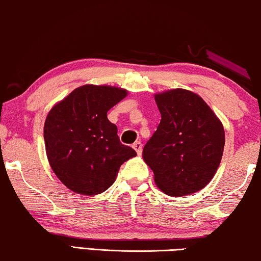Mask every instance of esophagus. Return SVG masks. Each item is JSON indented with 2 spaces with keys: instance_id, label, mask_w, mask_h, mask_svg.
<instances>
[{
  "instance_id": "obj_1",
  "label": "esophagus",
  "mask_w": 261,
  "mask_h": 261,
  "mask_svg": "<svg viewBox=\"0 0 261 261\" xmlns=\"http://www.w3.org/2000/svg\"><path fill=\"white\" fill-rule=\"evenodd\" d=\"M133 148L135 149V151H137V153L139 155H141V153H142V144L140 141H135L134 144H133Z\"/></svg>"
}]
</instances>
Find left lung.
I'll use <instances>...</instances> for the list:
<instances>
[{"mask_svg": "<svg viewBox=\"0 0 261 261\" xmlns=\"http://www.w3.org/2000/svg\"><path fill=\"white\" fill-rule=\"evenodd\" d=\"M162 120L142 156L155 184L169 196L202 190L222 159L224 130L209 106L184 89L155 95Z\"/></svg>", "mask_w": 261, "mask_h": 261, "instance_id": "1", "label": "left lung"}]
</instances>
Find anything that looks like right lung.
I'll return each instance as SVG.
<instances>
[{"label":"right lung","instance_id":"add662e5","mask_svg":"<svg viewBox=\"0 0 261 261\" xmlns=\"http://www.w3.org/2000/svg\"><path fill=\"white\" fill-rule=\"evenodd\" d=\"M123 89L83 85L56 105L44 139L53 172L70 190L94 196L115 181L120 166L137 152L122 145L107 113L126 97Z\"/></svg>","mask_w":261,"mask_h":261}]
</instances>
